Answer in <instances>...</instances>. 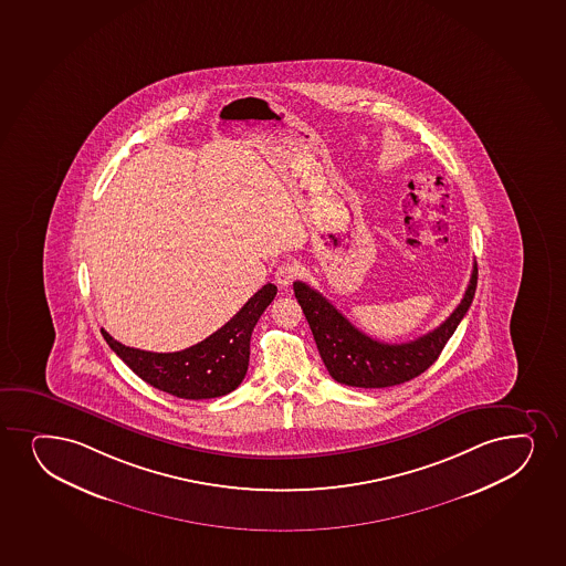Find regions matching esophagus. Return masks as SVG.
<instances>
[{
  "label": "esophagus",
  "mask_w": 566,
  "mask_h": 566,
  "mask_svg": "<svg viewBox=\"0 0 566 566\" xmlns=\"http://www.w3.org/2000/svg\"><path fill=\"white\" fill-rule=\"evenodd\" d=\"M300 273H302V266H300L298 262L286 260V262H283V264L277 268L275 281H277V285L280 286H289L298 277Z\"/></svg>",
  "instance_id": "34e87169"
}]
</instances>
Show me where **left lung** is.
<instances>
[{
  "instance_id": "obj_1",
  "label": "left lung",
  "mask_w": 566,
  "mask_h": 566,
  "mask_svg": "<svg viewBox=\"0 0 566 566\" xmlns=\"http://www.w3.org/2000/svg\"><path fill=\"white\" fill-rule=\"evenodd\" d=\"M478 285V264L467 293L442 325L408 344H384L366 336L312 286L294 281V296L306 315L318 355L338 384L363 389H384L421 376L440 357L472 304Z\"/></svg>"
}]
</instances>
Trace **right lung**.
<instances>
[{"instance_id": "add662e5", "label": "right lung", "mask_w": 566, "mask_h": 566, "mask_svg": "<svg viewBox=\"0 0 566 566\" xmlns=\"http://www.w3.org/2000/svg\"><path fill=\"white\" fill-rule=\"evenodd\" d=\"M277 294L268 283L248 304L200 344L176 353H153L126 347L102 328L111 349L130 366L145 384L187 400L224 397L248 374L249 344L260 315Z\"/></svg>"}]
</instances>
